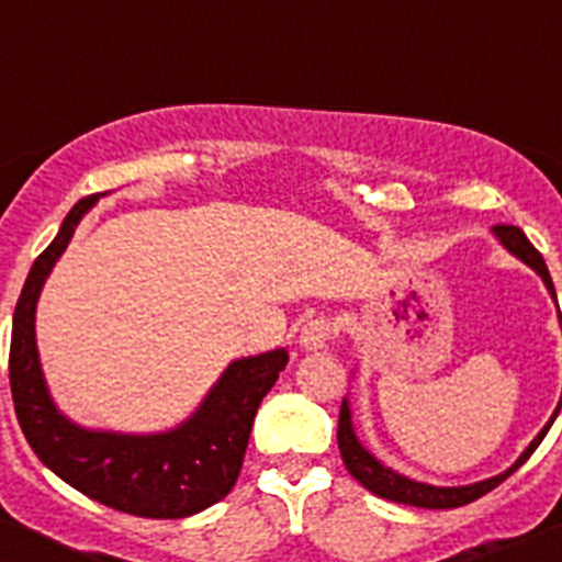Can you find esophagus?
<instances>
[{
    "mask_svg": "<svg viewBox=\"0 0 562 562\" xmlns=\"http://www.w3.org/2000/svg\"><path fill=\"white\" fill-rule=\"evenodd\" d=\"M335 331H337V326L331 317L315 315V317H310V321H304L297 342H301L306 351H317V349H324L326 342L335 337Z\"/></svg>",
    "mask_w": 562,
    "mask_h": 562,
    "instance_id": "34e87169",
    "label": "esophagus"
}]
</instances>
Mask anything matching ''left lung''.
Here are the masks:
<instances>
[{"label": "left lung", "mask_w": 562, "mask_h": 562, "mask_svg": "<svg viewBox=\"0 0 562 562\" xmlns=\"http://www.w3.org/2000/svg\"><path fill=\"white\" fill-rule=\"evenodd\" d=\"M493 233L498 236V241L506 247V250L513 252L515 258H520L524 265L532 267V270L543 278L546 290L552 292V297H554V284H552V276H549V267H546L543 256H540V252L532 247V241L524 236V231H520V227H513V225H495ZM554 301H558V297H554ZM560 329H562V315H560ZM560 405H562V396L558 402V411L552 414V419L546 422V428L535 436L532 445H529V448L520 453V459L515 461L509 470H504L501 475H493V479L475 481V484H467V486L422 484V481H414V479H408V475L394 473L391 467H385L382 461H376L369 450L362 448L360 439H357L355 425H351L349 400H342V405H340V422H337V448H340L346 470H349V473L355 475V479L360 481L366 490H369V493L380 495V498L396 501V504L422 506V509H456V506L473 504L475 498H481V495H486L490 490H495L501 481L509 479V475H513L515 470H518V467L535 453V448H538L540 441H543V436L549 434L554 416L560 414Z\"/></svg>", "instance_id": "1"}]
</instances>
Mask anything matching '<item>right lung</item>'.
Wrapping results in <instances>:
<instances>
[{"mask_svg": "<svg viewBox=\"0 0 562 562\" xmlns=\"http://www.w3.org/2000/svg\"><path fill=\"white\" fill-rule=\"evenodd\" d=\"M95 202L98 196L76 202L58 236L30 267L10 331L13 408L33 453L78 493L140 518H188L233 490L258 405L290 355L276 349L231 362L200 408L166 434H112L69 422L56 408L42 374L36 304L49 270Z\"/></svg>", "mask_w": 562, "mask_h": 562, "instance_id": "right-lung-1", "label": "right lung"}]
</instances>
